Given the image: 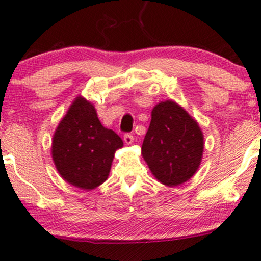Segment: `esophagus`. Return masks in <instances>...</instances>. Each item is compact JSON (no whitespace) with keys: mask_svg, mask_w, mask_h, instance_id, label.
<instances>
[{"mask_svg":"<svg viewBox=\"0 0 261 261\" xmlns=\"http://www.w3.org/2000/svg\"><path fill=\"white\" fill-rule=\"evenodd\" d=\"M123 140H124L125 144H128V145H129V144L133 143L134 136L132 133H125L124 137H123Z\"/></svg>","mask_w":261,"mask_h":261,"instance_id":"obj_1","label":"esophagus"}]
</instances>
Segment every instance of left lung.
Here are the masks:
<instances>
[{
    "label": "left lung",
    "mask_w": 261,
    "mask_h": 261,
    "mask_svg": "<svg viewBox=\"0 0 261 261\" xmlns=\"http://www.w3.org/2000/svg\"><path fill=\"white\" fill-rule=\"evenodd\" d=\"M204 138L197 122L173 101L154 107L142 154L162 185L179 186L197 172Z\"/></svg>",
    "instance_id": "obj_1"
}]
</instances>
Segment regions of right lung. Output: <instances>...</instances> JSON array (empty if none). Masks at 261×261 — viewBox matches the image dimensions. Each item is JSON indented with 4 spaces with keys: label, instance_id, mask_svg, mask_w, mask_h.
I'll return each mask as SVG.
<instances>
[{
    "label": "right lung",
    "instance_id": "add662e5",
    "mask_svg": "<svg viewBox=\"0 0 261 261\" xmlns=\"http://www.w3.org/2000/svg\"><path fill=\"white\" fill-rule=\"evenodd\" d=\"M122 146L118 134L101 124L94 106L76 97L55 132L52 158L67 182L94 189L107 179L115 151Z\"/></svg>",
    "mask_w": 261,
    "mask_h": 261
}]
</instances>
